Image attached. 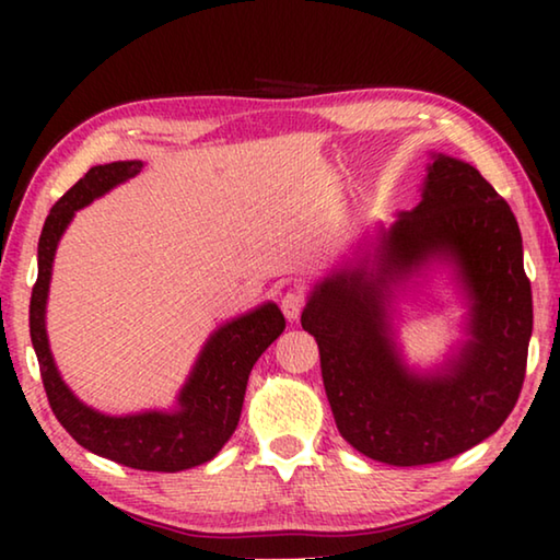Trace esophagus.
I'll list each match as a JSON object with an SVG mask.
<instances>
[{
  "label": "esophagus",
  "instance_id": "esophagus-1",
  "mask_svg": "<svg viewBox=\"0 0 560 560\" xmlns=\"http://www.w3.org/2000/svg\"><path fill=\"white\" fill-rule=\"evenodd\" d=\"M303 306H306V289H303L301 283H293V287L283 291V296H281L283 316H287L289 320H296L301 316Z\"/></svg>",
  "mask_w": 560,
  "mask_h": 560
}]
</instances>
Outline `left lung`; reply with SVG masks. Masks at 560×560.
Listing matches in <instances>:
<instances>
[{
    "label": "left lung",
    "instance_id": "1",
    "mask_svg": "<svg viewBox=\"0 0 560 560\" xmlns=\"http://www.w3.org/2000/svg\"><path fill=\"white\" fill-rule=\"evenodd\" d=\"M432 258L458 269L472 338L442 372L417 376L396 353L386 301ZM301 326L350 447L395 467L457 457L504 424L524 385L534 303L514 212L477 167L432 155L420 205L381 230L373 264L316 283Z\"/></svg>",
    "mask_w": 560,
    "mask_h": 560
}]
</instances>
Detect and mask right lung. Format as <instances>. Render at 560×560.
I'll use <instances>...</instances> for the list:
<instances>
[{
    "instance_id": "add662e5",
    "label": "right lung",
    "mask_w": 560,
    "mask_h": 560,
    "mask_svg": "<svg viewBox=\"0 0 560 560\" xmlns=\"http://www.w3.org/2000/svg\"><path fill=\"white\" fill-rule=\"evenodd\" d=\"M140 160L96 165L51 207L39 236V277L32 289L30 334L39 360L46 397L63 430L98 457L143 471H183L210 462L232 438L242 415L246 381L254 363L287 328L277 303L232 318L214 330L177 395V410H145L138 415H103L83 405L56 371L46 336V299H49L54 254L75 210L98 200L126 179L136 177Z\"/></svg>"
}]
</instances>
